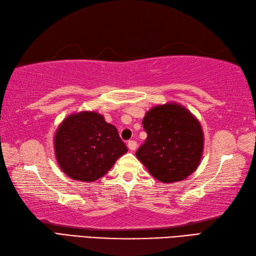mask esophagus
Returning <instances> with one entry per match:
<instances>
[{"label":"esophagus","mask_w":256,"mask_h":256,"mask_svg":"<svg viewBox=\"0 0 256 256\" xmlns=\"http://www.w3.org/2000/svg\"><path fill=\"white\" fill-rule=\"evenodd\" d=\"M128 148H129V150L134 151L136 149H137V142H136L134 140H130L128 142Z\"/></svg>","instance_id":"obj_1"}]
</instances>
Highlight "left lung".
<instances>
[{"instance_id": "1", "label": "left lung", "mask_w": 256, "mask_h": 256, "mask_svg": "<svg viewBox=\"0 0 256 256\" xmlns=\"http://www.w3.org/2000/svg\"><path fill=\"white\" fill-rule=\"evenodd\" d=\"M142 124L148 137L136 156L153 178L175 183L195 172L204 150V134L190 110L176 103L158 105L146 112Z\"/></svg>"}]
</instances>
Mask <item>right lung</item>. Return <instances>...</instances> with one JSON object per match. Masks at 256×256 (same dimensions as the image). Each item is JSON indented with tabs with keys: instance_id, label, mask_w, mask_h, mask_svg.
Wrapping results in <instances>:
<instances>
[{
	"instance_id": "obj_1",
	"label": "right lung",
	"mask_w": 256,
	"mask_h": 256,
	"mask_svg": "<svg viewBox=\"0 0 256 256\" xmlns=\"http://www.w3.org/2000/svg\"><path fill=\"white\" fill-rule=\"evenodd\" d=\"M56 158L69 178L94 182L104 176L128 150L115 126L95 112L68 116L54 136Z\"/></svg>"
}]
</instances>
